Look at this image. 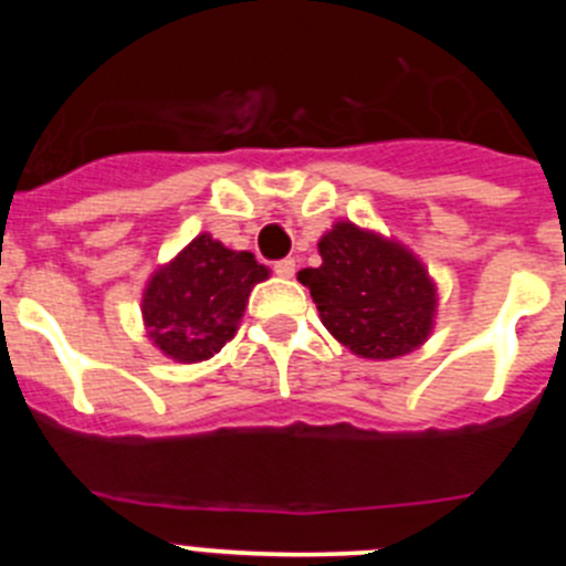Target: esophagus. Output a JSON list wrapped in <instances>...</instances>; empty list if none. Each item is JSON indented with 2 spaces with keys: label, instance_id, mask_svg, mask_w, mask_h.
I'll use <instances>...</instances> for the list:
<instances>
[{
  "label": "esophagus",
  "instance_id": "34e87169",
  "mask_svg": "<svg viewBox=\"0 0 566 566\" xmlns=\"http://www.w3.org/2000/svg\"><path fill=\"white\" fill-rule=\"evenodd\" d=\"M274 272H277L280 277H294V260H277V263H274Z\"/></svg>",
  "mask_w": 566,
  "mask_h": 566
}]
</instances>
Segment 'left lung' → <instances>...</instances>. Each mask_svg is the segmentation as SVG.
<instances>
[{"mask_svg": "<svg viewBox=\"0 0 566 566\" xmlns=\"http://www.w3.org/2000/svg\"><path fill=\"white\" fill-rule=\"evenodd\" d=\"M317 249L323 263L297 272V280L345 348L365 359H394L428 339L437 286L411 249L352 221L334 223Z\"/></svg>", "mask_w": 566, "mask_h": 566, "instance_id": "obj_1", "label": "left lung"}]
</instances>
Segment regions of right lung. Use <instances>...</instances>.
Segmentation results:
<instances>
[{"mask_svg":"<svg viewBox=\"0 0 566 566\" xmlns=\"http://www.w3.org/2000/svg\"><path fill=\"white\" fill-rule=\"evenodd\" d=\"M266 277L269 269L252 252H232L212 234H198L144 289L149 339L178 363L209 359L234 337L254 283Z\"/></svg>","mask_w":566,"mask_h":566,"instance_id":"right-lung-1","label":"right lung"}]
</instances>
